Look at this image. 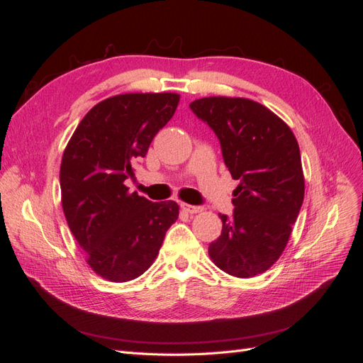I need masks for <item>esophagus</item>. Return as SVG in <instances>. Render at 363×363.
<instances>
[{"label":"esophagus","instance_id":"esophagus-1","mask_svg":"<svg viewBox=\"0 0 363 363\" xmlns=\"http://www.w3.org/2000/svg\"><path fill=\"white\" fill-rule=\"evenodd\" d=\"M182 208L183 211L186 212V213H189V215H194V213H200V212H203V207L201 206H191V204H182Z\"/></svg>","mask_w":363,"mask_h":363}]
</instances>
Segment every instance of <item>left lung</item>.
I'll list each match as a JSON object with an SVG mask.
<instances>
[{
  "label": "left lung",
  "instance_id": "1",
  "mask_svg": "<svg viewBox=\"0 0 363 363\" xmlns=\"http://www.w3.org/2000/svg\"><path fill=\"white\" fill-rule=\"evenodd\" d=\"M221 142L239 186L233 216L208 245L215 265L239 279L268 271L286 248L304 200L300 147L292 130L263 104L240 96H206L191 104Z\"/></svg>",
  "mask_w": 363,
  "mask_h": 363
}]
</instances>
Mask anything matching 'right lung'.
I'll return each instance as SVG.
<instances>
[{"instance_id":"add662e5","label":"right lung","mask_w":363,"mask_h":363,"mask_svg":"<svg viewBox=\"0 0 363 363\" xmlns=\"http://www.w3.org/2000/svg\"><path fill=\"white\" fill-rule=\"evenodd\" d=\"M179 101L172 92L106 98L84 115L63 151L65 218L87 265L108 281L142 276L179 218L175 201L151 203L124 184Z\"/></svg>"}]
</instances>
